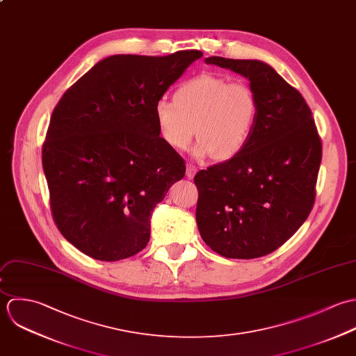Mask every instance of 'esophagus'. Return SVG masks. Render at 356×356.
I'll return each instance as SVG.
<instances>
[{"instance_id":"esophagus-1","label":"esophagus","mask_w":356,"mask_h":356,"mask_svg":"<svg viewBox=\"0 0 356 356\" xmlns=\"http://www.w3.org/2000/svg\"><path fill=\"white\" fill-rule=\"evenodd\" d=\"M195 173H197V168L193 166V165H188V166H187V170H186L187 177H188V179H194Z\"/></svg>"}]
</instances>
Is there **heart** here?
<instances>
[{"mask_svg": "<svg viewBox=\"0 0 356 356\" xmlns=\"http://www.w3.org/2000/svg\"><path fill=\"white\" fill-rule=\"evenodd\" d=\"M154 115L161 139L170 148L184 151L195 132L200 140L193 154L197 158L228 161L250 139L257 118V100L246 83L202 72L183 82L173 102L159 99Z\"/></svg>", "mask_w": 356, "mask_h": 356, "instance_id": "b5f03b06", "label": "heart"}]
</instances>
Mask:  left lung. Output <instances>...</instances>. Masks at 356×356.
Here are the masks:
<instances>
[{"mask_svg":"<svg viewBox=\"0 0 356 356\" xmlns=\"http://www.w3.org/2000/svg\"><path fill=\"white\" fill-rule=\"evenodd\" d=\"M205 63L249 79L257 118L238 155L194 177L198 229L220 256L261 257L284 245L311 212L321 140L304 97L270 65L220 56Z\"/></svg>","mask_w":356,"mask_h":356,"instance_id":"1","label":"left lung"}]
</instances>
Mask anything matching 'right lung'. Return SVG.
Masks as SVG:
<instances>
[{
	"label": "right lung",
	"mask_w": 356,
	"mask_h": 356,
	"mask_svg": "<svg viewBox=\"0 0 356 356\" xmlns=\"http://www.w3.org/2000/svg\"><path fill=\"white\" fill-rule=\"evenodd\" d=\"M200 58V51L104 58L55 107L42 147L51 209L86 256L117 261L147 246L154 208L186 173L158 134L154 106Z\"/></svg>",
	"instance_id": "obj_1"
}]
</instances>
